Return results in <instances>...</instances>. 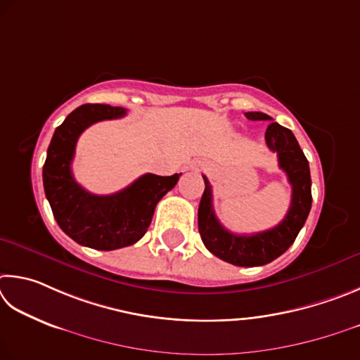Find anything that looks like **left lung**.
<instances>
[{
    "mask_svg": "<svg viewBox=\"0 0 360 360\" xmlns=\"http://www.w3.org/2000/svg\"><path fill=\"white\" fill-rule=\"evenodd\" d=\"M245 117L253 122H270L266 131L267 147L278 156V166L285 170L292 186L289 210L283 221L272 229L253 236L232 234L215 217L212 185L202 175L205 190L199 204L198 226L200 238L212 255L238 267H256L272 262L285 253L304 228L311 209V176L307 158L291 129L275 123L272 117L262 112H247Z\"/></svg>",
    "mask_w": 360,
    "mask_h": 360,
    "instance_id": "1",
    "label": "left lung"
}]
</instances>
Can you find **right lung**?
Returning <instances> with one entry per match:
<instances>
[{"label": "right lung", "mask_w": 360, "mask_h": 360, "mask_svg": "<svg viewBox=\"0 0 360 360\" xmlns=\"http://www.w3.org/2000/svg\"><path fill=\"white\" fill-rule=\"evenodd\" d=\"M124 115L123 107H77L55 129L44 162V191L56 223L74 242L93 250H118L141 240L153 218L156 204L172 190L181 175L145 174L128 188L109 196L88 193L75 181L71 162L79 136L93 123Z\"/></svg>", "instance_id": "obj_1"}]
</instances>
